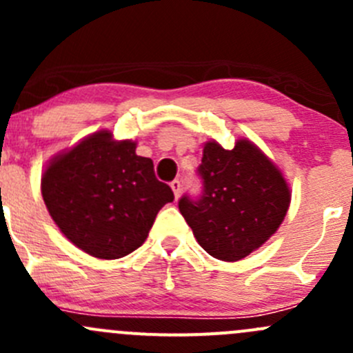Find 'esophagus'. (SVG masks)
<instances>
[{"label": "esophagus", "mask_w": 353, "mask_h": 353, "mask_svg": "<svg viewBox=\"0 0 353 353\" xmlns=\"http://www.w3.org/2000/svg\"><path fill=\"white\" fill-rule=\"evenodd\" d=\"M170 188H172V191H174V196H176V199L179 198V194H181V181H172V183H170Z\"/></svg>", "instance_id": "obj_1"}]
</instances>
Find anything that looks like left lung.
Returning a JSON list of instances; mask_svg holds the SVG:
<instances>
[{
  "mask_svg": "<svg viewBox=\"0 0 353 353\" xmlns=\"http://www.w3.org/2000/svg\"><path fill=\"white\" fill-rule=\"evenodd\" d=\"M198 172L201 198L183 196L179 212L210 256L239 261L282 225L290 188L279 165L252 141L239 138L232 150L206 141Z\"/></svg>",
  "mask_w": 353,
  "mask_h": 353,
  "instance_id": "8db88e82",
  "label": "left lung"
}]
</instances>
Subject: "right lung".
I'll return each mask as SVG.
<instances>
[{
  "mask_svg": "<svg viewBox=\"0 0 353 353\" xmlns=\"http://www.w3.org/2000/svg\"><path fill=\"white\" fill-rule=\"evenodd\" d=\"M49 215L70 243L99 259L140 248L159 210L174 199L137 141L95 131L52 157L41 179Z\"/></svg>",
  "mask_w": 353,
  "mask_h": 353,
  "instance_id": "obj_1",
  "label": "right lung"
}]
</instances>
